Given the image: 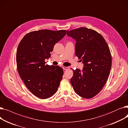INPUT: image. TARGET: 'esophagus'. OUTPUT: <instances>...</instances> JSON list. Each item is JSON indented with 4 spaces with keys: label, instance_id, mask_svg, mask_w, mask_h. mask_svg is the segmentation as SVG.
Returning <instances> with one entry per match:
<instances>
[{
    "label": "esophagus",
    "instance_id": "esophagus-1",
    "mask_svg": "<svg viewBox=\"0 0 128 128\" xmlns=\"http://www.w3.org/2000/svg\"><path fill=\"white\" fill-rule=\"evenodd\" d=\"M62 68L63 70H68L70 69V67H65V66H63Z\"/></svg>",
    "mask_w": 128,
    "mask_h": 128
}]
</instances>
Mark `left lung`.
<instances>
[{
    "label": "left lung",
    "instance_id": "1",
    "mask_svg": "<svg viewBox=\"0 0 128 128\" xmlns=\"http://www.w3.org/2000/svg\"><path fill=\"white\" fill-rule=\"evenodd\" d=\"M67 35L76 40L75 54L82 61L84 68L73 70L70 82L79 96L91 98L101 91L108 79L112 67V56L103 37L92 29L80 28Z\"/></svg>",
    "mask_w": 128,
    "mask_h": 128
}]
</instances>
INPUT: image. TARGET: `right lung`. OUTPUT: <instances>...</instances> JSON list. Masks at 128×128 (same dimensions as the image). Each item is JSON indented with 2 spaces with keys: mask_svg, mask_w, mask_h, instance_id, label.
I'll list each match as a JSON object with an SVG mask.
<instances>
[{
  "mask_svg": "<svg viewBox=\"0 0 128 128\" xmlns=\"http://www.w3.org/2000/svg\"><path fill=\"white\" fill-rule=\"evenodd\" d=\"M66 30H42L27 34L16 51L17 70L25 85L34 95L46 99L56 92L63 70L59 66L46 64L55 44L66 35Z\"/></svg>",
  "mask_w": 128,
  "mask_h": 128,
  "instance_id": "obj_1",
  "label": "right lung"
}]
</instances>
